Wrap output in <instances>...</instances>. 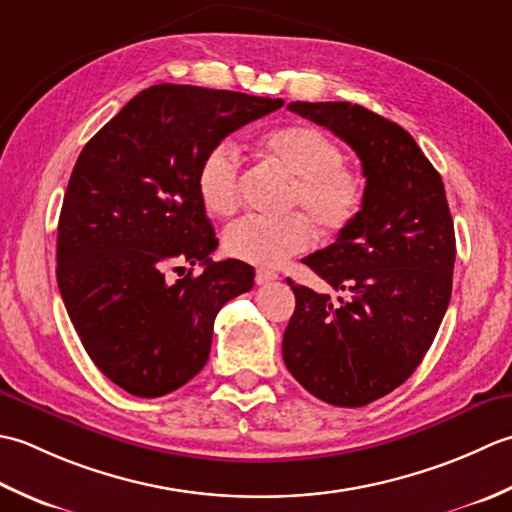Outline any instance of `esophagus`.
I'll use <instances>...</instances> for the list:
<instances>
[{
  "mask_svg": "<svg viewBox=\"0 0 512 512\" xmlns=\"http://www.w3.org/2000/svg\"><path fill=\"white\" fill-rule=\"evenodd\" d=\"M274 280H278L276 271H269V269L256 271V285H269V283H274Z\"/></svg>",
  "mask_w": 512,
  "mask_h": 512,
  "instance_id": "1",
  "label": "esophagus"
}]
</instances>
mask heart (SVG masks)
<instances>
[{
    "label": "heart",
    "mask_w": 512,
    "mask_h": 512,
    "mask_svg": "<svg viewBox=\"0 0 512 512\" xmlns=\"http://www.w3.org/2000/svg\"><path fill=\"white\" fill-rule=\"evenodd\" d=\"M258 150L291 179L287 207L302 211L283 218L245 216L225 229L223 249L256 267H278L314 245L322 236H338L356 223L364 207L360 176L342 163L340 145L309 123H289L265 132ZM196 192L212 216H229L241 201V159L232 145L221 143L203 156Z\"/></svg>",
    "instance_id": "b5f03b06"
}]
</instances>
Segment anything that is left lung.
Returning a JSON list of instances; mask_svg holds the SVG:
<instances>
[{"label":"left lung","mask_w":512,"mask_h":512,"mask_svg":"<svg viewBox=\"0 0 512 512\" xmlns=\"http://www.w3.org/2000/svg\"><path fill=\"white\" fill-rule=\"evenodd\" d=\"M347 141L364 207L336 243L302 258L347 298L305 285L283 338L291 375L318 400L356 409L398 389L429 351L453 289L455 229L442 176L398 123L349 101L287 106Z\"/></svg>","instance_id":"obj_1"}]
</instances>
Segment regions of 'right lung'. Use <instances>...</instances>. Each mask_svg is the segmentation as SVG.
Wrapping results in <instances>:
<instances>
[{"label":"right lung","instance_id":"right-lung-1","mask_svg":"<svg viewBox=\"0 0 512 512\" xmlns=\"http://www.w3.org/2000/svg\"><path fill=\"white\" fill-rule=\"evenodd\" d=\"M283 99L161 83L125 103L81 150L57 227V285L83 349L137 398L205 367L216 314L254 287L218 245L196 192L203 156ZM201 264L204 274H184ZM170 270H181L174 284Z\"/></svg>","mask_w":512,"mask_h":512}]
</instances>
